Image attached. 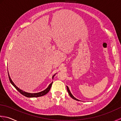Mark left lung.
<instances>
[{"label":"left lung","mask_w":121,"mask_h":121,"mask_svg":"<svg viewBox=\"0 0 121 121\" xmlns=\"http://www.w3.org/2000/svg\"><path fill=\"white\" fill-rule=\"evenodd\" d=\"M66 87H67V91H68V93H69V95L70 96V97H71V98H72L73 99H74V100H77V101H79V100H78L77 99H76V98H75L74 97H73V95L71 94V92H70V91L69 89V88L67 87V86H66Z\"/></svg>","instance_id":"8db88e82"}]
</instances>
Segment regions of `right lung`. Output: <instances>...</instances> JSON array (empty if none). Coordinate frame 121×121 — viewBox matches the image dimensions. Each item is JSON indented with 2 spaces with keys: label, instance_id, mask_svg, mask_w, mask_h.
I'll return each instance as SVG.
<instances>
[{
  "label": "right lung",
  "instance_id": "obj_1",
  "mask_svg": "<svg viewBox=\"0 0 121 121\" xmlns=\"http://www.w3.org/2000/svg\"><path fill=\"white\" fill-rule=\"evenodd\" d=\"M55 75H56V74L54 75L53 76L52 79H53V78H54V76H55ZM8 76H9V80H10V81L11 83V84H12V85H13V86H14V87H15V88L16 89H17V90H18V91H19L20 93H21L22 95H24V96H25V97H28V98L39 97H41V96H43V95H45L47 94V93H48L49 92V91H50V89H51V88L52 85V83H53V82H52V83H51L49 85L48 87V88H47L45 90H44L40 92H38V93H28V92H26L24 91L21 90L20 89H19L18 87H17V86H16V85L14 84V83H13V81H12L11 79L10 78V76H9V73H8Z\"/></svg>",
  "mask_w": 121,
  "mask_h": 121
}]
</instances>
